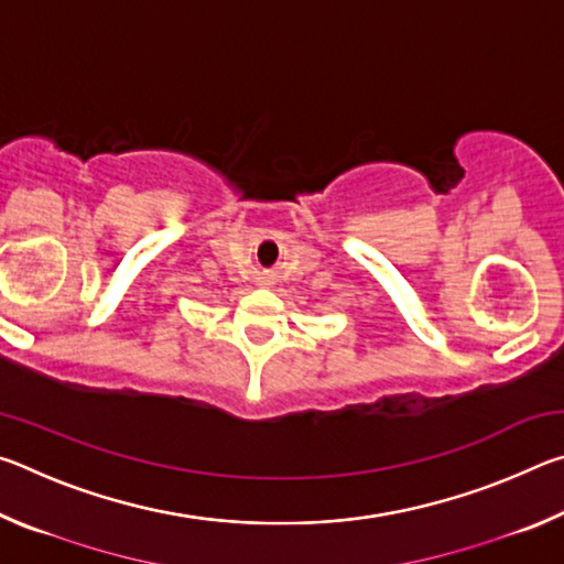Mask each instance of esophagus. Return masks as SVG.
Returning a JSON list of instances; mask_svg holds the SVG:
<instances>
[{
    "label": "esophagus",
    "instance_id": "34e87169",
    "mask_svg": "<svg viewBox=\"0 0 564 564\" xmlns=\"http://www.w3.org/2000/svg\"><path fill=\"white\" fill-rule=\"evenodd\" d=\"M259 281L269 285V283H273V275L269 271H263V273H259Z\"/></svg>",
    "mask_w": 564,
    "mask_h": 564
}]
</instances>
